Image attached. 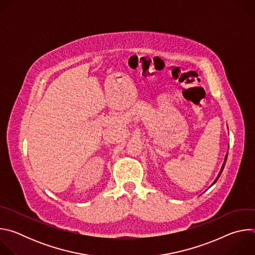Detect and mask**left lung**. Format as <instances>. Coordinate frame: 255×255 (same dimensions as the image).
<instances>
[{
	"label": "left lung",
	"instance_id": "1",
	"mask_svg": "<svg viewBox=\"0 0 255 255\" xmlns=\"http://www.w3.org/2000/svg\"><path fill=\"white\" fill-rule=\"evenodd\" d=\"M227 155H228V153L226 154V157H225V160H224V163H223V165H222V168H221V170H220V172H219V174H218V176H217V178L215 179V181H214V183L212 184V185H214L215 183H216V181H217V179L218 178H219V176H220V174L222 173V171H223V168H224V166H225V163H226V160H227Z\"/></svg>",
	"mask_w": 255,
	"mask_h": 255
}]
</instances>
